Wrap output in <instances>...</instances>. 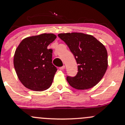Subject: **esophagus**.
<instances>
[{"label":"esophagus","mask_w":125,"mask_h":125,"mask_svg":"<svg viewBox=\"0 0 125 125\" xmlns=\"http://www.w3.org/2000/svg\"><path fill=\"white\" fill-rule=\"evenodd\" d=\"M65 65H63V66L60 67V68H59V69H60V70H63V69H65Z\"/></svg>","instance_id":"esophagus-1"}]
</instances>
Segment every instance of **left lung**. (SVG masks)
I'll return each mask as SVG.
<instances>
[{
    "label": "left lung",
    "mask_w": 125,
    "mask_h": 125,
    "mask_svg": "<svg viewBox=\"0 0 125 125\" xmlns=\"http://www.w3.org/2000/svg\"><path fill=\"white\" fill-rule=\"evenodd\" d=\"M58 36L68 46L78 64L76 76L67 77L69 85L78 90L96 86L107 69L108 54L105 46L92 35L83 33H60Z\"/></svg>",
    "instance_id": "left-lung-1"
}]
</instances>
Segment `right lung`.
Returning <instances> with one entry per match:
<instances>
[{"mask_svg": "<svg viewBox=\"0 0 125 125\" xmlns=\"http://www.w3.org/2000/svg\"><path fill=\"white\" fill-rule=\"evenodd\" d=\"M56 37L53 33L30 36L17 48L14 68L18 79L27 89L39 92L51 86L57 69L52 63V50L47 47Z\"/></svg>", "mask_w": 125, "mask_h": 125, "instance_id": "right-lung-1", "label": "right lung"}]
</instances>
